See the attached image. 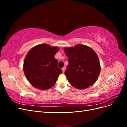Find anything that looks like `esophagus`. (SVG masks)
Instances as JSON below:
<instances>
[{
    "instance_id": "34e87169",
    "label": "esophagus",
    "mask_w": 127,
    "mask_h": 127,
    "mask_svg": "<svg viewBox=\"0 0 127 127\" xmlns=\"http://www.w3.org/2000/svg\"><path fill=\"white\" fill-rule=\"evenodd\" d=\"M65 70H66V67H64L62 68L63 72H64V71H65Z\"/></svg>"
}]
</instances>
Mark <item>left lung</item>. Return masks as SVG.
I'll return each mask as SVG.
<instances>
[{"label":"left lung","mask_w":127,"mask_h":127,"mask_svg":"<svg viewBox=\"0 0 127 127\" xmlns=\"http://www.w3.org/2000/svg\"><path fill=\"white\" fill-rule=\"evenodd\" d=\"M68 57V65L64 71L68 82L74 87L84 89L93 85L101 71L97 55L91 48L78 44L64 48Z\"/></svg>","instance_id":"8db88e82"}]
</instances>
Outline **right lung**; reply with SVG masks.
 <instances>
[{
	"instance_id": "1",
	"label": "right lung",
	"mask_w": 127,
	"mask_h": 127,
	"mask_svg": "<svg viewBox=\"0 0 127 127\" xmlns=\"http://www.w3.org/2000/svg\"><path fill=\"white\" fill-rule=\"evenodd\" d=\"M59 48L41 44L32 48L27 53L23 64L26 78L37 89L46 90L55 85L62 70L58 67L55 55Z\"/></svg>"
}]
</instances>
